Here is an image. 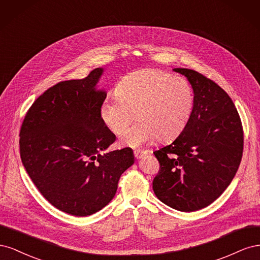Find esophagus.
Here are the masks:
<instances>
[{
  "label": "esophagus",
  "instance_id": "34e87169",
  "mask_svg": "<svg viewBox=\"0 0 260 260\" xmlns=\"http://www.w3.org/2000/svg\"><path fill=\"white\" fill-rule=\"evenodd\" d=\"M147 151H143V149H137V151L133 152V154H135L136 158H141L144 154H146Z\"/></svg>",
  "mask_w": 260,
  "mask_h": 260
}]
</instances>
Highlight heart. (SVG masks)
<instances>
[{
  "label": "heart",
  "instance_id": "heart-1",
  "mask_svg": "<svg viewBox=\"0 0 260 260\" xmlns=\"http://www.w3.org/2000/svg\"><path fill=\"white\" fill-rule=\"evenodd\" d=\"M115 95L100 107V117L106 127L120 135L135 119V114L139 120L121 135L123 146L139 147L157 138H177L194 109L191 84L159 69H140L125 75L116 84Z\"/></svg>",
  "mask_w": 260,
  "mask_h": 260
}]
</instances>
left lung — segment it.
I'll return each instance as SVG.
<instances>
[{
    "instance_id": "8db88e82",
    "label": "left lung",
    "mask_w": 260,
    "mask_h": 260,
    "mask_svg": "<svg viewBox=\"0 0 260 260\" xmlns=\"http://www.w3.org/2000/svg\"><path fill=\"white\" fill-rule=\"evenodd\" d=\"M194 92L190 121L171 144L155 151L159 171L153 180L157 199L180 211H195L216 201L239 169L244 135L241 118L226 92L205 76L174 68Z\"/></svg>"
}]
</instances>
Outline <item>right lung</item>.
<instances>
[{
	"mask_svg": "<svg viewBox=\"0 0 260 260\" xmlns=\"http://www.w3.org/2000/svg\"><path fill=\"white\" fill-rule=\"evenodd\" d=\"M103 68L61 81L39 96L19 133L20 158L38 190L54 207L90 216L113 200L120 176L135 162L132 149L101 154L116 136L102 121L106 99L96 90Z\"/></svg>",
	"mask_w": 260,
	"mask_h": 260,
	"instance_id": "1",
	"label": "right lung"
}]
</instances>
